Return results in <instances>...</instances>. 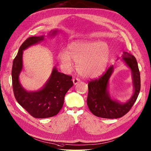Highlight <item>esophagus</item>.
<instances>
[{"label": "esophagus", "instance_id": "34e87169", "mask_svg": "<svg viewBox=\"0 0 151 151\" xmlns=\"http://www.w3.org/2000/svg\"><path fill=\"white\" fill-rule=\"evenodd\" d=\"M73 82L74 83V84H76L77 83L80 82V80L78 79V78H73Z\"/></svg>", "mask_w": 151, "mask_h": 151}]
</instances>
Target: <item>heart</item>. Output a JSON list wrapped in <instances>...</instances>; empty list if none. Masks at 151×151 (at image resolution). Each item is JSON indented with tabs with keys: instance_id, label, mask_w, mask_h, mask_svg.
<instances>
[{
	"instance_id": "b5f03b06",
	"label": "heart",
	"mask_w": 151,
	"mask_h": 151,
	"mask_svg": "<svg viewBox=\"0 0 151 151\" xmlns=\"http://www.w3.org/2000/svg\"><path fill=\"white\" fill-rule=\"evenodd\" d=\"M110 57L109 45L101 42H73L68 45L67 52L58 54L65 69L71 68L72 60L77 63V70L81 76L89 78L101 75L106 70Z\"/></svg>"
}]
</instances>
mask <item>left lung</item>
<instances>
[{
	"instance_id": "obj_1",
	"label": "left lung",
	"mask_w": 151,
	"mask_h": 151,
	"mask_svg": "<svg viewBox=\"0 0 151 151\" xmlns=\"http://www.w3.org/2000/svg\"><path fill=\"white\" fill-rule=\"evenodd\" d=\"M123 59L132 71L134 93L126 103H119L111 99L107 91L108 81L114 71V66L108 68L99 78L88 83L87 104L94 115L104 119H118L127 114L133 107L141 89L140 72L136 58L127 52H123Z\"/></svg>"
}]
</instances>
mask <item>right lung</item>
Masks as SVG:
<instances>
[{"mask_svg":"<svg viewBox=\"0 0 151 151\" xmlns=\"http://www.w3.org/2000/svg\"><path fill=\"white\" fill-rule=\"evenodd\" d=\"M57 31H52V35ZM44 36H32L26 39L19 49L13 62L12 78L13 91L20 106L35 118L45 119L56 115L63 107L67 92L73 86L72 76L60 73L54 68L44 88L36 92H28L19 82V75L23 68V50L42 41Z\"/></svg>","mask_w":151,"mask_h":151,"instance_id":"add662e5","label":"right lung"}]
</instances>
